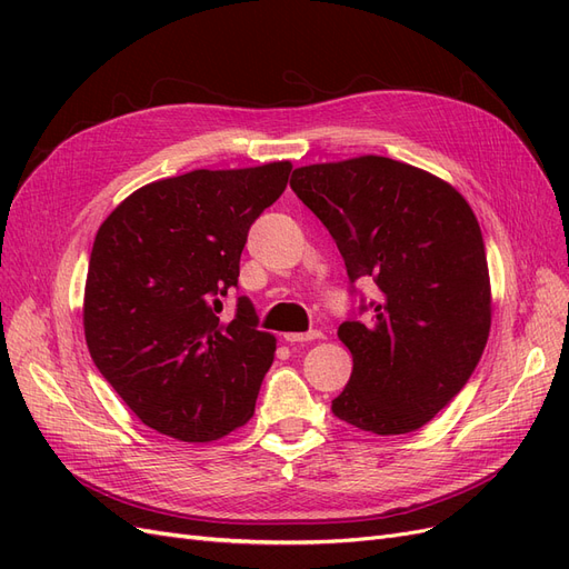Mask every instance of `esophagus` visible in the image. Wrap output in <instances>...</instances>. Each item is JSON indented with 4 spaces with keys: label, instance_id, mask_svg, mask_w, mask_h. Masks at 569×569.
Instances as JSON below:
<instances>
[{
    "label": "esophagus",
    "instance_id": "1",
    "mask_svg": "<svg viewBox=\"0 0 569 569\" xmlns=\"http://www.w3.org/2000/svg\"><path fill=\"white\" fill-rule=\"evenodd\" d=\"M313 339H325V335L320 330H311V332H287L284 341L289 343H299V341H313Z\"/></svg>",
    "mask_w": 569,
    "mask_h": 569
}]
</instances>
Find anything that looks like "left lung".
I'll return each mask as SVG.
<instances>
[{
  "label": "left lung",
  "instance_id": "left-lung-1",
  "mask_svg": "<svg viewBox=\"0 0 569 569\" xmlns=\"http://www.w3.org/2000/svg\"><path fill=\"white\" fill-rule=\"evenodd\" d=\"M291 189L330 230L358 279L378 287L339 325L353 356L332 412L370 435H408L468 385L491 327L479 222L456 189L420 168L360 157L303 166Z\"/></svg>",
  "mask_w": 569,
  "mask_h": 569
}]
</instances>
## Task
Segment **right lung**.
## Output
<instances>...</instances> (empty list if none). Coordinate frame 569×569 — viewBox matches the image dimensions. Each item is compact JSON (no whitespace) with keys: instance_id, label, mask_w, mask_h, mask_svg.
<instances>
[{"instance_id":"right-lung-1","label":"right lung","mask_w":569,"mask_h":569,"mask_svg":"<svg viewBox=\"0 0 569 569\" xmlns=\"http://www.w3.org/2000/svg\"><path fill=\"white\" fill-rule=\"evenodd\" d=\"M291 163L192 170L132 192L101 222L84 284V339L101 377L147 427L213 441L251 416L274 337L237 287L249 228L280 199Z\"/></svg>"}]
</instances>
